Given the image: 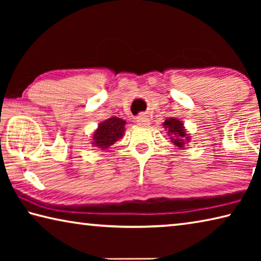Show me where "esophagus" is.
Instances as JSON below:
<instances>
[{
    "label": "esophagus",
    "mask_w": 261,
    "mask_h": 261,
    "mask_svg": "<svg viewBox=\"0 0 261 261\" xmlns=\"http://www.w3.org/2000/svg\"><path fill=\"white\" fill-rule=\"evenodd\" d=\"M136 122L138 123L139 125H148L149 124V118L148 116H146V115H140V116H138L136 118Z\"/></svg>",
    "instance_id": "34e87169"
}]
</instances>
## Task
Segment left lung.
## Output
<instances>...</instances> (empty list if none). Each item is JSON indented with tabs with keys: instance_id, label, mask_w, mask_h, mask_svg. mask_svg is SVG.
<instances>
[{
	"instance_id": "1",
	"label": "left lung",
	"mask_w": 261,
	"mask_h": 261,
	"mask_svg": "<svg viewBox=\"0 0 261 261\" xmlns=\"http://www.w3.org/2000/svg\"><path fill=\"white\" fill-rule=\"evenodd\" d=\"M163 127L168 131V136H170V140L177 148H184L185 145L190 143V136L185 130L184 124L178 118L170 117L163 122Z\"/></svg>"
}]
</instances>
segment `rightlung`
I'll return each mask as SVG.
<instances>
[{"label":"right lung","instance_id":"1","mask_svg":"<svg viewBox=\"0 0 261 261\" xmlns=\"http://www.w3.org/2000/svg\"><path fill=\"white\" fill-rule=\"evenodd\" d=\"M125 121L118 117H110L99 123L98 129L92 135V145L101 151H106L118 139H122L125 131Z\"/></svg>","mask_w":261,"mask_h":261}]
</instances>
